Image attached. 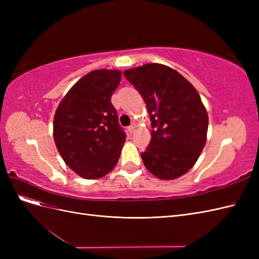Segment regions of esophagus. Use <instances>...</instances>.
I'll return each mask as SVG.
<instances>
[{"label":"esophagus","instance_id":"1","mask_svg":"<svg viewBox=\"0 0 259 259\" xmlns=\"http://www.w3.org/2000/svg\"><path fill=\"white\" fill-rule=\"evenodd\" d=\"M128 132L131 133V134H132V133H134L135 132V130H136V125L135 124H132L131 125V126H128Z\"/></svg>","mask_w":259,"mask_h":259}]
</instances>
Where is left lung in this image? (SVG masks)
Instances as JSON below:
<instances>
[{"mask_svg":"<svg viewBox=\"0 0 259 259\" xmlns=\"http://www.w3.org/2000/svg\"><path fill=\"white\" fill-rule=\"evenodd\" d=\"M124 75L144 98L151 140L142 153L152 175L171 180L193 167L206 143L208 115L194 86L173 68L146 64Z\"/></svg>","mask_w":259,"mask_h":259,"instance_id":"8db88e82","label":"left lung"}]
</instances>
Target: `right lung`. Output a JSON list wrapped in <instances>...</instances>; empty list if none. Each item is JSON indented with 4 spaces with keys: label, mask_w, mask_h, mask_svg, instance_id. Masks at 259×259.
I'll return each instance as SVG.
<instances>
[{
    "label": "right lung",
    "mask_w": 259,
    "mask_h": 259,
    "mask_svg": "<svg viewBox=\"0 0 259 259\" xmlns=\"http://www.w3.org/2000/svg\"><path fill=\"white\" fill-rule=\"evenodd\" d=\"M119 70L99 69L77 81L56 109L53 135L67 165L82 178L97 179L113 169L125 143L111 96Z\"/></svg>",
    "instance_id": "right-lung-1"
}]
</instances>
